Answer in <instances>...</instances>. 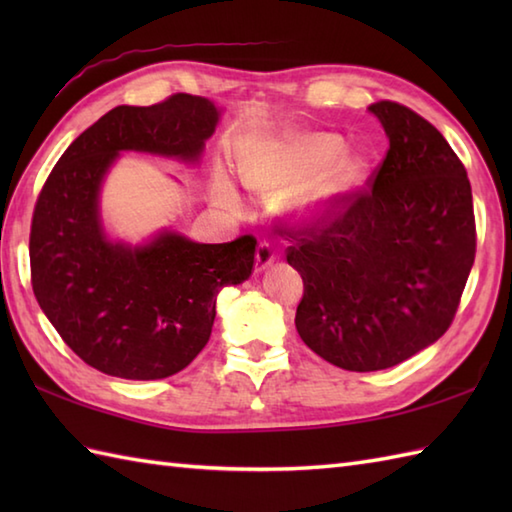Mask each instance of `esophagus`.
Here are the masks:
<instances>
[{
	"label": "esophagus",
	"instance_id": "1",
	"mask_svg": "<svg viewBox=\"0 0 512 512\" xmlns=\"http://www.w3.org/2000/svg\"><path fill=\"white\" fill-rule=\"evenodd\" d=\"M277 259V253L273 250V246L262 242L257 246V253H255V273H262L270 264H273Z\"/></svg>",
	"mask_w": 512,
	"mask_h": 512
}]
</instances>
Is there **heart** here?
<instances>
[{"instance_id":"1","label":"heart","mask_w":512,"mask_h":512,"mask_svg":"<svg viewBox=\"0 0 512 512\" xmlns=\"http://www.w3.org/2000/svg\"><path fill=\"white\" fill-rule=\"evenodd\" d=\"M341 149L334 134H299L244 160L239 176L259 195L279 193L277 209L288 220H317L363 180V162ZM217 198L231 209L239 204L228 184L217 187Z\"/></svg>"}]
</instances>
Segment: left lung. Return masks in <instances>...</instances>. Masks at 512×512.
Here are the masks:
<instances>
[{
    "label": "left lung",
    "mask_w": 512,
    "mask_h": 512,
    "mask_svg": "<svg viewBox=\"0 0 512 512\" xmlns=\"http://www.w3.org/2000/svg\"><path fill=\"white\" fill-rule=\"evenodd\" d=\"M389 149L369 189L290 231L303 279L297 332L347 369L394 367L449 330L475 259L471 182L429 121L394 101L369 105Z\"/></svg>",
    "instance_id": "left-lung-1"
}]
</instances>
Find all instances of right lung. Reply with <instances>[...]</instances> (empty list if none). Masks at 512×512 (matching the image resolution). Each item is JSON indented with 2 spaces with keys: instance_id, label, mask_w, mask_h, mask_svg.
<instances>
[{
  "instance_id": "1",
  "label": "right lung",
  "mask_w": 512,
  "mask_h": 512,
  "mask_svg": "<svg viewBox=\"0 0 512 512\" xmlns=\"http://www.w3.org/2000/svg\"><path fill=\"white\" fill-rule=\"evenodd\" d=\"M220 110L202 96L118 105L63 151L39 193L30 275L39 306L65 345L99 372L127 380L178 374L209 343L217 292L253 273V235L198 244L160 231L145 244L112 242L101 184L121 151L195 165Z\"/></svg>"
}]
</instances>
